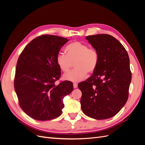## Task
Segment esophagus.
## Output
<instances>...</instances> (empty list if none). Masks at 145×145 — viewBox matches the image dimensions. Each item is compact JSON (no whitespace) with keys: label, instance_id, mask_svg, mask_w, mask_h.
Wrapping results in <instances>:
<instances>
[{"label":"esophagus","instance_id":"esophagus-1","mask_svg":"<svg viewBox=\"0 0 145 145\" xmlns=\"http://www.w3.org/2000/svg\"><path fill=\"white\" fill-rule=\"evenodd\" d=\"M73 87H74V88H77V84L76 83H73Z\"/></svg>","mask_w":145,"mask_h":145}]
</instances>
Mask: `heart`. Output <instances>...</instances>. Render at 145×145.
Segmentation results:
<instances>
[{"label": "heart", "instance_id": "heart-1", "mask_svg": "<svg viewBox=\"0 0 145 145\" xmlns=\"http://www.w3.org/2000/svg\"><path fill=\"white\" fill-rule=\"evenodd\" d=\"M67 54L59 52L56 63L61 71L67 72L74 63L76 68L63 76L66 80L78 82L84 78L88 72L93 73L97 68L99 61L98 52L80 42H73L65 48Z\"/></svg>", "mask_w": 145, "mask_h": 145}]
</instances>
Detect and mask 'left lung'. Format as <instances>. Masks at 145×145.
<instances>
[{
  "label": "left lung",
  "instance_id": "left-lung-1",
  "mask_svg": "<svg viewBox=\"0 0 145 145\" xmlns=\"http://www.w3.org/2000/svg\"><path fill=\"white\" fill-rule=\"evenodd\" d=\"M86 39L98 52L99 61L93 75L78 85L82 93L81 108L89 117L107 119L116 115L128 99L132 77L129 56L111 35L96 34Z\"/></svg>",
  "mask_w": 145,
  "mask_h": 145
}]
</instances>
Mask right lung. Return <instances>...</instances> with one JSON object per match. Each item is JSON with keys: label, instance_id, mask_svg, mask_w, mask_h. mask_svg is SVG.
<instances>
[{"label": "right lung", "instance_id": "right-lung-1", "mask_svg": "<svg viewBox=\"0 0 145 145\" xmlns=\"http://www.w3.org/2000/svg\"><path fill=\"white\" fill-rule=\"evenodd\" d=\"M68 40L53 35L39 36L26 46L17 60L14 89L22 109L35 120L60 116L63 98L73 90L70 81L55 84L61 74L56 56Z\"/></svg>", "mask_w": 145, "mask_h": 145}]
</instances>
